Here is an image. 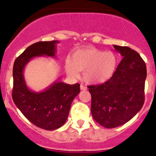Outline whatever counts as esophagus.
<instances>
[{
	"mask_svg": "<svg viewBox=\"0 0 156 156\" xmlns=\"http://www.w3.org/2000/svg\"><path fill=\"white\" fill-rule=\"evenodd\" d=\"M80 89H81V90H87V87H85V86L83 85V84H80Z\"/></svg>",
	"mask_w": 156,
	"mask_h": 156,
	"instance_id": "obj_1",
	"label": "esophagus"
}]
</instances>
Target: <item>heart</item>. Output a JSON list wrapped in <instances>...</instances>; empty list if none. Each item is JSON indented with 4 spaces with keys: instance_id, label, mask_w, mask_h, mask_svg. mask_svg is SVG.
Listing matches in <instances>:
<instances>
[{
    "instance_id": "heart-1",
    "label": "heart",
    "mask_w": 156,
    "mask_h": 156,
    "mask_svg": "<svg viewBox=\"0 0 156 156\" xmlns=\"http://www.w3.org/2000/svg\"><path fill=\"white\" fill-rule=\"evenodd\" d=\"M118 60L112 52H105L94 48H82L73 53L72 60L66 62V70L70 77L76 78L79 71H83V78L91 84L108 81L117 70Z\"/></svg>"
}]
</instances>
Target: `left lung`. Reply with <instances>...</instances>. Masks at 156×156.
I'll list each match as a JSON object with an SVG mask.
<instances>
[{"label": "left lung", "instance_id": "8db88e82", "mask_svg": "<svg viewBox=\"0 0 156 156\" xmlns=\"http://www.w3.org/2000/svg\"><path fill=\"white\" fill-rule=\"evenodd\" d=\"M113 46L123 57L114 76L104 83L88 87L92 117L107 128L124 125L141 110L147 78L146 64L136 51Z\"/></svg>", "mask_w": 156, "mask_h": 156}]
</instances>
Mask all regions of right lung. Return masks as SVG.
I'll list each match as a JSON object with an SVG mask.
<instances>
[{"label": "right lung", "instance_id": "obj_1", "mask_svg": "<svg viewBox=\"0 0 156 156\" xmlns=\"http://www.w3.org/2000/svg\"><path fill=\"white\" fill-rule=\"evenodd\" d=\"M56 40L38 42L26 48L15 59L13 67L12 99L23 115L36 126L55 130L67 121L74 98L79 94L80 84H67L56 80L44 91L30 90L25 81L23 70L35 57H55Z\"/></svg>", "mask_w": 156, "mask_h": 156}]
</instances>
